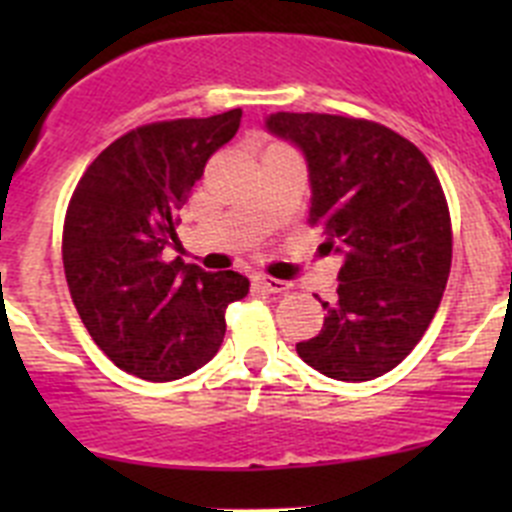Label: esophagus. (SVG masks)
Returning <instances> with one entry per match:
<instances>
[{
	"mask_svg": "<svg viewBox=\"0 0 512 512\" xmlns=\"http://www.w3.org/2000/svg\"><path fill=\"white\" fill-rule=\"evenodd\" d=\"M253 284H256L261 292H269V295H282V292H287L289 289L287 282H282V279H274V277H266V274L253 277Z\"/></svg>",
	"mask_w": 512,
	"mask_h": 512,
	"instance_id": "esophagus-1",
	"label": "esophagus"
}]
</instances>
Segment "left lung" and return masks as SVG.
Masks as SVG:
<instances>
[{"instance_id": "obj_1", "label": "left lung", "mask_w": 512, "mask_h": 512, "mask_svg": "<svg viewBox=\"0 0 512 512\" xmlns=\"http://www.w3.org/2000/svg\"><path fill=\"white\" fill-rule=\"evenodd\" d=\"M271 133L310 166V228L343 253L323 330L297 343L312 369L341 382L392 372L431 325L451 271L449 202L415 143L374 120L277 112Z\"/></svg>"}]
</instances>
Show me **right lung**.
<instances>
[{
    "label": "right lung",
    "instance_id": "right-lung-1",
    "mask_svg": "<svg viewBox=\"0 0 512 512\" xmlns=\"http://www.w3.org/2000/svg\"><path fill=\"white\" fill-rule=\"evenodd\" d=\"M241 115L140 125L104 148L71 194L61 246L71 300L122 372L148 382L197 372L223 343L228 305L248 295L238 271L161 256L176 241V212Z\"/></svg>",
    "mask_w": 512,
    "mask_h": 512
}]
</instances>
